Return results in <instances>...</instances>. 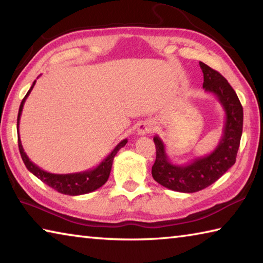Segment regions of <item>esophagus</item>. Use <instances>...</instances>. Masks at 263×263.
Returning <instances> with one entry per match:
<instances>
[{
	"mask_svg": "<svg viewBox=\"0 0 263 263\" xmlns=\"http://www.w3.org/2000/svg\"><path fill=\"white\" fill-rule=\"evenodd\" d=\"M154 130V125L151 121H144L138 125L137 133L138 135H146V134L152 133Z\"/></svg>",
	"mask_w": 263,
	"mask_h": 263,
	"instance_id": "obj_1",
	"label": "esophagus"
}]
</instances>
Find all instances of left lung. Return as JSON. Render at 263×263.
Masks as SVG:
<instances>
[{
	"label": "left lung",
	"mask_w": 263,
	"mask_h": 263,
	"mask_svg": "<svg viewBox=\"0 0 263 263\" xmlns=\"http://www.w3.org/2000/svg\"><path fill=\"white\" fill-rule=\"evenodd\" d=\"M203 72V88L216 96L224 111V125L220 141L205 157L195 158L186 164L173 163L165 152L162 139L153 137L157 158L152 167L154 180L171 191L194 193L217 181L236 161L243 132V106L227 79L218 71L200 62Z\"/></svg>",
	"instance_id": "1"
}]
</instances>
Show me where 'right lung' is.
<instances>
[{"instance_id":"obj_1","label":"right lung","mask_w":263,"mask_h":263,"mask_svg":"<svg viewBox=\"0 0 263 263\" xmlns=\"http://www.w3.org/2000/svg\"><path fill=\"white\" fill-rule=\"evenodd\" d=\"M36 80L33 83V85H31L30 89L27 92L24 100L21 101V104L19 106V112H18V119H17L18 145H19L21 159H23L26 168L28 169L31 174L35 175L37 178L41 179L43 183L52 187L53 190L58 191L59 193H61V194L72 195V196L82 195V194H87V193L94 192L98 189H100V187L103 186L106 183V180L109 179L112 163H114V159L116 157V154L121 147H124L126 145L128 139L127 138L122 139V141L118 144L114 149H112L111 153L99 165H96V167L93 169L83 171V173L63 174V175L51 174L41 169L40 167H37V165L34 162H31L29 158L27 157L19 136V121H20L21 112H23L26 99L28 98V95L30 94L31 89H33Z\"/></svg>"}]
</instances>
